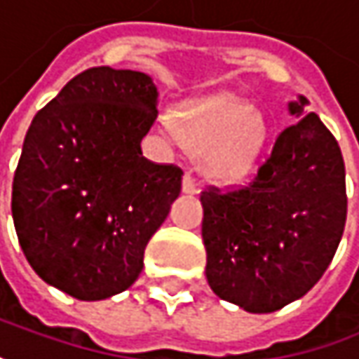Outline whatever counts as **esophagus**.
<instances>
[{
    "label": "esophagus",
    "instance_id": "esophagus-1",
    "mask_svg": "<svg viewBox=\"0 0 359 359\" xmlns=\"http://www.w3.org/2000/svg\"><path fill=\"white\" fill-rule=\"evenodd\" d=\"M182 189H184L186 194H198V191H200V182H198L189 171H186V173H184V180H182Z\"/></svg>",
    "mask_w": 359,
    "mask_h": 359
}]
</instances>
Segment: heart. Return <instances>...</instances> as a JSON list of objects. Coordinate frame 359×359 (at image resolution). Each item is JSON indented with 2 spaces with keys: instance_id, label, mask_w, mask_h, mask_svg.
Here are the masks:
<instances>
[{
  "instance_id": "heart-1",
  "label": "heart",
  "mask_w": 359,
  "mask_h": 359,
  "mask_svg": "<svg viewBox=\"0 0 359 359\" xmlns=\"http://www.w3.org/2000/svg\"><path fill=\"white\" fill-rule=\"evenodd\" d=\"M170 131L194 153H202L208 175L234 182L252 170L264 143V123L248 104L212 97L182 109Z\"/></svg>"
}]
</instances>
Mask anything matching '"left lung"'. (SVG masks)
<instances>
[{
	"label": "left lung",
	"mask_w": 359,
	"mask_h": 359,
	"mask_svg": "<svg viewBox=\"0 0 359 359\" xmlns=\"http://www.w3.org/2000/svg\"><path fill=\"white\" fill-rule=\"evenodd\" d=\"M307 100L241 188L208 186L202 238L212 291L250 313H273L303 297L330 266L341 241L346 168L332 131Z\"/></svg>",
	"instance_id": "obj_1"
}]
</instances>
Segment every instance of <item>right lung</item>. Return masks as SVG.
<instances>
[{
	"mask_svg": "<svg viewBox=\"0 0 359 359\" xmlns=\"http://www.w3.org/2000/svg\"><path fill=\"white\" fill-rule=\"evenodd\" d=\"M155 117L151 79L111 66L76 74L36 113L13 175L11 214L27 262L48 285L100 301L137 280L184 175L141 153Z\"/></svg>",
	"mask_w": 359,
	"mask_h": 359,
	"instance_id": "add662e5",
	"label": "right lung"
}]
</instances>
